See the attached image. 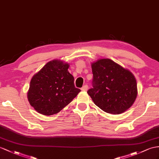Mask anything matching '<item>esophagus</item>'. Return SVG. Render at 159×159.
Returning <instances> with one entry per match:
<instances>
[{"instance_id":"esophagus-1","label":"esophagus","mask_w":159,"mask_h":159,"mask_svg":"<svg viewBox=\"0 0 159 159\" xmlns=\"http://www.w3.org/2000/svg\"><path fill=\"white\" fill-rule=\"evenodd\" d=\"M87 89H88V85H87V84L84 85V86H83L82 88H81V90L83 91H87Z\"/></svg>"}]
</instances>
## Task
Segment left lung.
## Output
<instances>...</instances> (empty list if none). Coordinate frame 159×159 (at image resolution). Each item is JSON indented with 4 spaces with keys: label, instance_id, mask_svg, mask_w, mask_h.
<instances>
[{
    "label": "left lung",
    "instance_id": "left-lung-1",
    "mask_svg": "<svg viewBox=\"0 0 159 159\" xmlns=\"http://www.w3.org/2000/svg\"><path fill=\"white\" fill-rule=\"evenodd\" d=\"M92 86L87 93L106 113L120 114L132 106L137 96V83L132 72L110 59L92 64Z\"/></svg>",
    "mask_w": 159,
    "mask_h": 159
}]
</instances>
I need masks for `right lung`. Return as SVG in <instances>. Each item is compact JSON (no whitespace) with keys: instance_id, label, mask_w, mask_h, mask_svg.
<instances>
[{"instance_id":"1","label":"right lung","mask_w":159,"mask_h":159,"mask_svg":"<svg viewBox=\"0 0 159 159\" xmlns=\"http://www.w3.org/2000/svg\"><path fill=\"white\" fill-rule=\"evenodd\" d=\"M69 65L58 60L48 62L30 82L28 100L38 113L51 116L70 103L80 91L75 87Z\"/></svg>"}]
</instances>
